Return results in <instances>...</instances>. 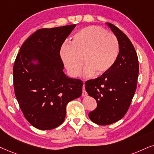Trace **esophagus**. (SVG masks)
<instances>
[{
    "mask_svg": "<svg viewBox=\"0 0 154 154\" xmlns=\"http://www.w3.org/2000/svg\"><path fill=\"white\" fill-rule=\"evenodd\" d=\"M87 91H85V84H84V85H83V89H82V96L85 97V96H87Z\"/></svg>",
    "mask_w": 154,
    "mask_h": 154,
    "instance_id": "esophagus-1",
    "label": "esophagus"
}]
</instances>
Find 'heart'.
<instances>
[{
	"label": "heart",
	"mask_w": 154,
	"mask_h": 154,
	"mask_svg": "<svg viewBox=\"0 0 154 154\" xmlns=\"http://www.w3.org/2000/svg\"><path fill=\"white\" fill-rule=\"evenodd\" d=\"M119 52L115 35L97 25L81 29L73 35L71 44H63L60 50V57L72 77L79 75L82 58L86 64L83 69L85 77L107 72L115 64Z\"/></svg>",
	"instance_id": "obj_1"
}]
</instances>
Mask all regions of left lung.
<instances>
[{"mask_svg":"<svg viewBox=\"0 0 154 154\" xmlns=\"http://www.w3.org/2000/svg\"><path fill=\"white\" fill-rule=\"evenodd\" d=\"M106 24L118 40L117 60L107 72L85 82L89 96L97 103L89 117L104 126L118 122L127 112L137 89L139 69L137 52L129 38L114 25Z\"/></svg>","mask_w":154,"mask_h":154,"instance_id":"obj_1","label":"left lung"}]
</instances>
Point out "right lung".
I'll use <instances>...</instances> for the list:
<instances>
[{
  "instance_id": "add662e5",
  "label": "right lung",
  "mask_w": 154,
  "mask_h": 154,
  "mask_svg": "<svg viewBox=\"0 0 154 154\" xmlns=\"http://www.w3.org/2000/svg\"><path fill=\"white\" fill-rule=\"evenodd\" d=\"M75 26L38 30L24 42L15 59V97L25 118L38 129H53L63 124L67 103L82 95L83 82L64 73L60 54Z\"/></svg>"
}]
</instances>
